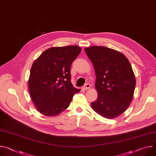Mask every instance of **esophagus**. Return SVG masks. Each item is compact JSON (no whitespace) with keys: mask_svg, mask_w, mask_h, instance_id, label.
I'll return each mask as SVG.
<instances>
[{"mask_svg":"<svg viewBox=\"0 0 156 156\" xmlns=\"http://www.w3.org/2000/svg\"><path fill=\"white\" fill-rule=\"evenodd\" d=\"M90 87H91V85H90V84H89V83L86 84L83 86V88L84 89V90H90Z\"/></svg>","mask_w":156,"mask_h":156,"instance_id":"34e87169","label":"esophagus"}]
</instances>
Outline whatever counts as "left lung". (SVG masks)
Masks as SVG:
<instances>
[{"mask_svg":"<svg viewBox=\"0 0 156 156\" xmlns=\"http://www.w3.org/2000/svg\"><path fill=\"white\" fill-rule=\"evenodd\" d=\"M93 64L98 99L91 102L95 112L105 119H114L129 105L136 85L128 58L121 52L102 46L84 49Z\"/></svg>","mask_w":156,"mask_h":156,"instance_id":"1","label":"left lung"}]
</instances>
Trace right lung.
I'll use <instances>...</instances> for the list:
<instances>
[{"mask_svg": "<svg viewBox=\"0 0 156 156\" xmlns=\"http://www.w3.org/2000/svg\"><path fill=\"white\" fill-rule=\"evenodd\" d=\"M80 47H53L43 52L33 62L28 87L36 108L45 116H56L69 107L77 90L71 83L72 62Z\"/></svg>", "mask_w": 156, "mask_h": 156, "instance_id": "obj_1", "label": "right lung"}]
</instances>
